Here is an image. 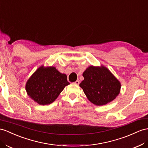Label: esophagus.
<instances>
[{"mask_svg":"<svg viewBox=\"0 0 148 148\" xmlns=\"http://www.w3.org/2000/svg\"><path fill=\"white\" fill-rule=\"evenodd\" d=\"M74 84H76V85H79V80H77L76 81H75L74 82Z\"/></svg>","mask_w":148,"mask_h":148,"instance_id":"esophagus-1","label":"esophagus"}]
</instances>
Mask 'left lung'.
<instances>
[{
  "instance_id": "8db88e82",
  "label": "left lung",
  "mask_w": 148,
  "mask_h": 148,
  "mask_svg": "<svg viewBox=\"0 0 148 148\" xmlns=\"http://www.w3.org/2000/svg\"><path fill=\"white\" fill-rule=\"evenodd\" d=\"M82 75L84 79L79 86L94 104H106L119 93L120 82L107 68L90 66Z\"/></svg>"
}]
</instances>
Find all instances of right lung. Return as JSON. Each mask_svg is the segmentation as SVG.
I'll list each match as a JSON object with an SVG mask.
<instances>
[{
	"mask_svg": "<svg viewBox=\"0 0 148 148\" xmlns=\"http://www.w3.org/2000/svg\"><path fill=\"white\" fill-rule=\"evenodd\" d=\"M70 83L67 75L54 67H39L27 82L25 89L30 97L40 105L53 103Z\"/></svg>",
	"mask_w": 148,
	"mask_h": 148,
	"instance_id": "obj_1",
	"label": "right lung"
}]
</instances>
